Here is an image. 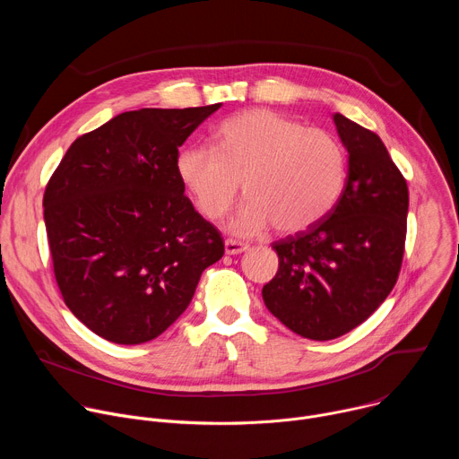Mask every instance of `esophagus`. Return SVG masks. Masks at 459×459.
Masks as SVG:
<instances>
[{
	"label": "esophagus",
	"mask_w": 459,
	"mask_h": 459,
	"mask_svg": "<svg viewBox=\"0 0 459 459\" xmlns=\"http://www.w3.org/2000/svg\"><path fill=\"white\" fill-rule=\"evenodd\" d=\"M247 248H248V245L243 243V241H238V239H232V238L225 239V252H227L229 255L241 254V252H245Z\"/></svg>",
	"instance_id": "1"
}]
</instances>
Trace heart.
I'll return each mask as SVG.
<instances>
[{"instance_id": "heart-1", "label": "heart", "mask_w": 459, "mask_h": 459, "mask_svg": "<svg viewBox=\"0 0 459 459\" xmlns=\"http://www.w3.org/2000/svg\"><path fill=\"white\" fill-rule=\"evenodd\" d=\"M216 149L188 145L176 172L207 220L223 218L239 185L248 195L230 229L255 234L274 223L280 232H299L329 214L349 176L343 143L329 130L267 108L239 112L216 128Z\"/></svg>"}]
</instances>
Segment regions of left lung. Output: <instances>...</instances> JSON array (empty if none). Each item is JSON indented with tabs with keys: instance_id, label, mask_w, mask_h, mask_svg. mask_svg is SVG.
Returning <instances> with one entry per match:
<instances>
[{
	"instance_id": "1",
	"label": "left lung",
	"mask_w": 459,
	"mask_h": 459,
	"mask_svg": "<svg viewBox=\"0 0 459 459\" xmlns=\"http://www.w3.org/2000/svg\"><path fill=\"white\" fill-rule=\"evenodd\" d=\"M349 176L333 211L273 243L280 267L267 308L303 338L326 342L361 325L394 289L405 250L409 188L372 130L334 114Z\"/></svg>"
}]
</instances>
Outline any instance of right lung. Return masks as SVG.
<instances>
[{
	"instance_id": "add662e5",
	"label": "right lung",
	"mask_w": 459,
	"mask_h": 459,
	"mask_svg": "<svg viewBox=\"0 0 459 459\" xmlns=\"http://www.w3.org/2000/svg\"><path fill=\"white\" fill-rule=\"evenodd\" d=\"M220 107L123 112L80 136L47 183L59 292L107 342L138 345L165 333L225 252L176 172L178 149Z\"/></svg>"
}]
</instances>
